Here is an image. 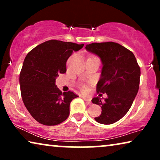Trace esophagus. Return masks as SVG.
Here are the masks:
<instances>
[{"label": "esophagus", "mask_w": 160, "mask_h": 160, "mask_svg": "<svg viewBox=\"0 0 160 160\" xmlns=\"http://www.w3.org/2000/svg\"><path fill=\"white\" fill-rule=\"evenodd\" d=\"M82 98L85 100V101L87 102V104H88V105H91V100H90V99H89V98H86V97H82Z\"/></svg>", "instance_id": "obj_1"}]
</instances>
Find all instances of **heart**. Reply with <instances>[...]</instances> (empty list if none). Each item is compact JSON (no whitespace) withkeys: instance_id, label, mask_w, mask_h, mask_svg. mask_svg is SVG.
<instances>
[{"instance_id":"obj_1","label":"heart","mask_w":160,"mask_h":160,"mask_svg":"<svg viewBox=\"0 0 160 160\" xmlns=\"http://www.w3.org/2000/svg\"><path fill=\"white\" fill-rule=\"evenodd\" d=\"M82 91L86 92V91L87 90V87L86 85L82 84Z\"/></svg>"}]
</instances>
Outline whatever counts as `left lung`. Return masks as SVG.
Here are the masks:
<instances>
[{
    "instance_id": "obj_1",
    "label": "left lung",
    "mask_w": 160,
    "mask_h": 160,
    "mask_svg": "<svg viewBox=\"0 0 160 160\" xmlns=\"http://www.w3.org/2000/svg\"><path fill=\"white\" fill-rule=\"evenodd\" d=\"M85 49L97 54L102 61L96 90L108 95L106 98L97 97L92 100L102 108L101 114L95 119L100 124H113L130 110L138 92L141 69L132 52L117 43H92Z\"/></svg>"
}]
</instances>
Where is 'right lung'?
<instances>
[{
  "label": "right lung",
  "instance_id": "add662e5",
  "mask_svg": "<svg viewBox=\"0 0 160 160\" xmlns=\"http://www.w3.org/2000/svg\"><path fill=\"white\" fill-rule=\"evenodd\" d=\"M84 44L58 40L45 41L25 57L19 74L21 95L26 108L39 123H62L68 117L70 103L78 97L71 91L62 92L55 84L60 73L66 72V62Z\"/></svg>",
  "mask_w": 160,
  "mask_h": 160
}]
</instances>
